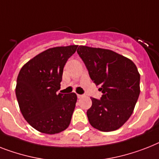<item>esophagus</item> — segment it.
<instances>
[{"mask_svg": "<svg viewBox=\"0 0 159 159\" xmlns=\"http://www.w3.org/2000/svg\"><path fill=\"white\" fill-rule=\"evenodd\" d=\"M82 97H83V95H77V98H78V99H81V98Z\"/></svg>", "mask_w": 159, "mask_h": 159, "instance_id": "34e87169", "label": "esophagus"}]
</instances>
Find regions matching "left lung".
<instances>
[{"mask_svg": "<svg viewBox=\"0 0 159 159\" xmlns=\"http://www.w3.org/2000/svg\"><path fill=\"white\" fill-rule=\"evenodd\" d=\"M89 75L103 95L91 97L92 105L86 114L90 124L101 131L120 128L133 113L140 95V75L131 59L113 50L79 46Z\"/></svg>", "mask_w": 159, "mask_h": 159, "instance_id": "8db88e82", "label": "left lung"}]
</instances>
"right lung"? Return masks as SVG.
Instances as JSON below:
<instances>
[{"instance_id":"right-lung-1","label":"right lung","mask_w":159,"mask_h":159,"mask_svg":"<svg viewBox=\"0 0 159 159\" xmlns=\"http://www.w3.org/2000/svg\"><path fill=\"white\" fill-rule=\"evenodd\" d=\"M77 46L47 49L26 63L17 77V100L22 114L37 131L57 134L70 124L77 95L57 94L64 67Z\"/></svg>"}]
</instances>
